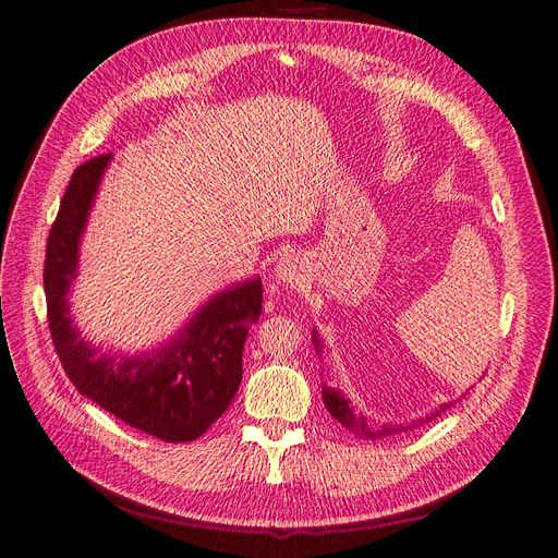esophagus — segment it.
<instances>
[{
    "label": "esophagus",
    "mask_w": 558,
    "mask_h": 558,
    "mask_svg": "<svg viewBox=\"0 0 558 558\" xmlns=\"http://www.w3.org/2000/svg\"><path fill=\"white\" fill-rule=\"evenodd\" d=\"M275 277L279 283L283 286H302L304 279H306V270H304V263L300 256H286L277 263L275 267Z\"/></svg>",
    "instance_id": "1"
}]
</instances>
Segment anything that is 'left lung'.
I'll use <instances>...</instances> for the list:
<instances>
[{
	"instance_id": "1",
	"label": "left lung",
	"mask_w": 558,
	"mask_h": 558,
	"mask_svg": "<svg viewBox=\"0 0 558 558\" xmlns=\"http://www.w3.org/2000/svg\"><path fill=\"white\" fill-rule=\"evenodd\" d=\"M312 341L316 345V353L320 355L323 353V343H320V337H318L316 328L312 332ZM320 388H323L325 409L330 411V415L339 422L341 427H345V429L353 432L355 436H360L364 440H378V438H388V436H395V434H401V432H409L413 427L425 425V422L438 417L446 409L452 407V401L440 403V407L436 411H432L429 415L417 417L413 422H403V425H401V422H399V425H397V422H395V425H392V422H383V425H372V422L367 420V415H364L362 411H357L355 407H351V399H345L337 388L325 386V383H320Z\"/></svg>"
}]
</instances>
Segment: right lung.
<instances>
[{
  "mask_svg": "<svg viewBox=\"0 0 558 558\" xmlns=\"http://www.w3.org/2000/svg\"><path fill=\"white\" fill-rule=\"evenodd\" d=\"M112 155L75 168L50 228L44 286L54 351L83 397L126 425L168 444H186L213 427L235 399L248 328L260 316L263 283L252 277L201 304L157 349L106 353L73 323L69 293L78 277L81 240Z\"/></svg>",
  "mask_w": 558,
  "mask_h": 558,
  "instance_id": "add662e5",
  "label": "right lung"
}]
</instances>
